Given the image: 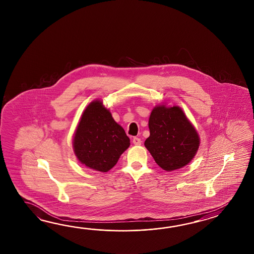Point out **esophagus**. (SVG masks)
<instances>
[{
	"label": "esophagus",
	"mask_w": 254,
	"mask_h": 254,
	"mask_svg": "<svg viewBox=\"0 0 254 254\" xmlns=\"http://www.w3.org/2000/svg\"><path fill=\"white\" fill-rule=\"evenodd\" d=\"M132 142H133V144H134V145H140L141 140H140V138H138V137H134V138L132 139Z\"/></svg>",
	"instance_id": "1"
}]
</instances>
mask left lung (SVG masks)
I'll list each match as a JSON object with an SVG mask.
<instances>
[{
  "instance_id": "obj_1",
  "label": "left lung",
  "mask_w": 254,
  "mask_h": 254,
  "mask_svg": "<svg viewBox=\"0 0 254 254\" xmlns=\"http://www.w3.org/2000/svg\"><path fill=\"white\" fill-rule=\"evenodd\" d=\"M150 136L144 145L160 167L171 172L187 165L194 157L200 139L183 110L158 106L149 119Z\"/></svg>"
}]
</instances>
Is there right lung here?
<instances>
[{"instance_id": "obj_1", "label": "right lung", "mask_w": 254, "mask_h": 254, "mask_svg": "<svg viewBox=\"0 0 254 254\" xmlns=\"http://www.w3.org/2000/svg\"><path fill=\"white\" fill-rule=\"evenodd\" d=\"M129 146L125 129L114 121L103 103H90L81 116L73 139L78 160L87 167L106 173Z\"/></svg>"}]
</instances>
